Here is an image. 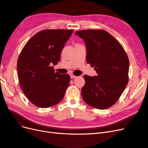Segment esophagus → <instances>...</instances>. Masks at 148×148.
Returning a JSON list of instances; mask_svg holds the SVG:
<instances>
[{
    "label": "esophagus",
    "instance_id": "34e87169",
    "mask_svg": "<svg viewBox=\"0 0 148 148\" xmlns=\"http://www.w3.org/2000/svg\"><path fill=\"white\" fill-rule=\"evenodd\" d=\"M70 78H75L76 77H77V76H75V75H73V74H70Z\"/></svg>",
    "mask_w": 148,
    "mask_h": 148
}]
</instances>
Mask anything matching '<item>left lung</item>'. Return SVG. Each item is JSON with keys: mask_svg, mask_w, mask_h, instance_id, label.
<instances>
[{"mask_svg": "<svg viewBox=\"0 0 148 148\" xmlns=\"http://www.w3.org/2000/svg\"><path fill=\"white\" fill-rule=\"evenodd\" d=\"M86 46V62L97 76L85 75L82 95L94 108L106 109L112 106L122 95L128 82L129 60L120 42L103 29L76 31Z\"/></svg>", "mask_w": 148, "mask_h": 148, "instance_id": "1", "label": "left lung"}]
</instances>
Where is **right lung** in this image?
<instances>
[{"mask_svg": "<svg viewBox=\"0 0 148 148\" xmlns=\"http://www.w3.org/2000/svg\"><path fill=\"white\" fill-rule=\"evenodd\" d=\"M73 29H44L34 34L20 52L17 61L18 77L22 91L35 106L47 108L63 99L70 77L55 72L52 65Z\"/></svg>", "mask_w": 148, "mask_h": 148, "instance_id": "right-lung-1", "label": "right lung"}]
</instances>
